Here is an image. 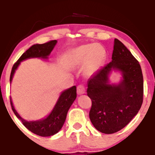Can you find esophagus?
<instances>
[{
	"label": "esophagus",
	"mask_w": 155,
	"mask_h": 155,
	"mask_svg": "<svg viewBox=\"0 0 155 155\" xmlns=\"http://www.w3.org/2000/svg\"><path fill=\"white\" fill-rule=\"evenodd\" d=\"M77 93L78 95H82L85 93V88L83 85H79L77 86Z\"/></svg>",
	"instance_id": "esophagus-1"
}]
</instances>
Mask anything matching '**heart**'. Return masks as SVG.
I'll return each instance as SVG.
<instances>
[{
	"mask_svg": "<svg viewBox=\"0 0 155 155\" xmlns=\"http://www.w3.org/2000/svg\"><path fill=\"white\" fill-rule=\"evenodd\" d=\"M106 54L105 48L100 45H83L69 51L67 56L68 65L72 69H79L84 65L85 76H92L100 69Z\"/></svg>",
	"mask_w": 155,
	"mask_h": 155,
	"instance_id": "b5f03b06",
	"label": "heart"
}]
</instances>
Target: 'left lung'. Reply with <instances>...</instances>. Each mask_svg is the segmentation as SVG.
Listing matches in <instances>:
<instances>
[{
  "instance_id": "obj_1",
  "label": "left lung",
  "mask_w": 155,
  "mask_h": 155,
  "mask_svg": "<svg viewBox=\"0 0 155 155\" xmlns=\"http://www.w3.org/2000/svg\"><path fill=\"white\" fill-rule=\"evenodd\" d=\"M120 72L118 83L109 76ZM92 100L90 119L101 133L114 134L126 127L137 114L143 103V80L140 65L120 41L114 39L112 61L93 75L87 83Z\"/></svg>"
}]
</instances>
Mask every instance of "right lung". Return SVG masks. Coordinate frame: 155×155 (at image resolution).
Wrapping results in <instances>:
<instances>
[{"instance_id": "1", "label": "right lung", "mask_w": 155, "mask_h": 155, "mask_svg": "<svg viewBox=\"0 0 155 155\" xmlns=\"http://www.w3.org/2000/svg\"><path fill=\"white\" fill-rule=\"evenodd\" d=\"M57 44L56 40L48 41L44 44H35L31 46L25 52L22 54L21 56L17 61L16 63L13 65L10 76V83H12L14 75L20 65L21 62L28 59V58H42L48 59V56L51 54V51L55 48ZM76 98V86H73L67 90H63L60 93L53 109L51 112L42 119L36 120H26L22 118L18 111L14 107L13 102L11 98V105L13 112L15 116L22 122L25 127L30 131L38 136L49 137L58 133L63 126L66 116L69 108L73 104Z\"/></svg>"}]
</instances>
